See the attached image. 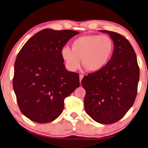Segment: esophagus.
<instances>
[{"label": "esophagus", "instance_id": "1", "mask_svg": "<svg viewBox=\"0 0 148 148\" xmlns=\"http://www.w3.org/2000/svg\"><path fill=\"white\" fill-rule=\"evenodd\" d=\"M79 77H80V82H81V80H82V78H83L84 76H83V75H82V74H80V75L79 76Z\"/></svg>", "mask_w": 148, "mask_h": 148}]
</instances>
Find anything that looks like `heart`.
I'll list each match as a JSON object with an SVG mask.
<instances>
[{
  "mask_svg": "<svg viewBox=\"0 0 148 148\" xmlns=\"http://www.w3.org/2000/svg\"><path fill=\"white\" fill-rule=\"evenodd\" d=\"M71 48L64 47L61 56L67 68L72 71L79 68L80 60L89 72H97L110 60L113 52L114 43L107 35L87 34L72 41Z\"/></svg>",
  "mask_w": 148,
  "mask_h": 148,
  "instance_id": "obj_1",
  "label": "heart"
}]
</instances>
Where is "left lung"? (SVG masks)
Wrapping results in <instances>:
<instances>
[{
	"mask_svg": "<svg viewBox=\"0 0 148 148\" xmlns=\"http://www.w3.org/2000/svg\"><path fill=\"white\" fill-rule=\"evenodd\" d=\"M107 33L114 49L107 64L97 72L84 76V109L95 121L108 125L121 120L133 105L137 92L139 68L129 40L119 33Z\"/></svg>",
	"mask_w": 148,
	"mask_h": 148,
	"instance_id": "1",
	"label": "left lung"
}]
</instances>
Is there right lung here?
<instances>
[{
	"mask_svg": "<svg viewBox=\"0 0 148 148\" xmlns=\"http://www.w3.org/2000/svg\"><path fill=\"white\" fill-rule=\"evenodd\" d=\"M78 32L44 29L31 37L17 55L13 90L23 115L38 123L53 121L64 99L80 85L78 73L66 69L61 50Z\"/></svg>",
	"mask_w": 148,
	"mask_h": 148,
	"instance_id": "add662e5",
	"label": "right lung"
}]
</instances>
